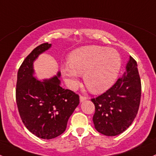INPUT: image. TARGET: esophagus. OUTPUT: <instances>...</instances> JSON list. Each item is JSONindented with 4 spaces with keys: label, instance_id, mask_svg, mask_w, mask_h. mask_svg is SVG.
<instances>
[{
    "label": "esophagus",
    "instance_id": "1",
    "mask_svg": "<svg viewBox=\"0 0 156 156\" xmlns=\"http://www.w3.org/2000/svg\"><path fill=\"white\" fill-rule=\"evenodd\" d=\"M87 98H88L85 97V96L80 95V101L82 103V102L85 101H86V100H87Z\"/></svg>",
    "mask_w": 156,
    "mask_h": 156
}]
</instances>
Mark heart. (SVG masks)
Listing matches in <instances>:
<instances>
[{"mask_svg": "<svg viewBox=\"0 0 156 156\" xmlns=\"http://www.w3.org/2000/svg\"><path fill=\"white\" fill-rule=\"evenodd\" d=\"M69 65H62V73L70 87L79 83L84 74L86 86L91 92L100 94L116 81L122 66L119 54L101 46H86L73 50L69 55Z\"/></svg>", "mask_w": 156, "mask_h": 156, "instance_id": "1", "label": "heart"}]
</instances>
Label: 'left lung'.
<instances>
[{"instance_id":"1","label":"left lung","mask_w":156,"mask_h":156,"mask_svg":"<svg viewBox=\"0 0 156 156\" xmlns=\"http://www.w3.org/2000/svg\"><path fill=\"white\" fill-rule=\"evenodd\" d=\"M141 82L137 62L130 56L122 77L104 94L91 99L95 107L94 128L106 136H116L133 122L139 110Z\"/></svg>"}]
</instances>
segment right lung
<instances>
[{
	"instance_id": "right-lung-1",
	"label": "right lung",
	"mask_w": 156,
	"mask_h": 156,
	"mask_svg": "<svg viewBox=\"0 0 156 156\" xmlns=\"http://www.w3.org/2000/svg\"><path fill=\"white\" fill-rule=\"evenodd\" d=\"M52 44L37 46L25 58L17 74L16 98L19 113L24 125L32 134L42 139H52L61 135L67 121L80 104L78 94L61 87L57 76L38 80L34 76V62Z\"/></svg>"
}]
</instances>
